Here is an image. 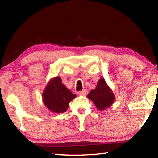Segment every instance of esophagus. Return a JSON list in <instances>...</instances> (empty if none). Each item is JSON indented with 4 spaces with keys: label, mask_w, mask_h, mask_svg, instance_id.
Listing matches in <instances>:
<instances>
[{
    "label": "esophagus",
    "mask_w": 158,
    "mask_h": 158,
    "mask_svg": "<svg viewBox=\"0 0 158 158\" xmlns=\"http://www.w3.org/2000/svg\"><path fill=\"white\" fill-rule=\"evenodd\" d=\"M78 94L79 95H85L88 94V90L86 89H84V90H81V91H79Z\"/></svg>",
    "instance_id": "34e87169"
}]
</instances>
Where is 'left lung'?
Segmentation results:
<instances>
[{
  "instance_id": "8db88e82",
  "label": "left lung",
  "mask_w": 158,
  "mask_h": 158,
  "mask_svg": "<svg viewBox=\"0 0 158 158\" xmlns=\"http://www.w3.org/2000/svg\"><path fill=\"white\" fill-rule=\"evenodd\" d=\"M87 97L93 102L96 107L100 111L111 106L115 100L113 92L103 78L98 80L95 89L90 90Z\"/></svg>"
}]
</instances>
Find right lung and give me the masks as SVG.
<instances>
[{"label": "right lung", "instance_id": "right-lung-1", "mask_svg": "<svg viewBox=\"0 0 158 158\" xmlns=\"http://www.w3.org/2000/svg\"><path fill=\"white\" fill-rule=\"evenodd\" d=\"M76 98V95L63 84L60 77L51 79L42 93L44 105L54 113H63L67 111L69 103Z\"/></svg>", "mask_w": 158, "mask_h": 158}]
</instances>
